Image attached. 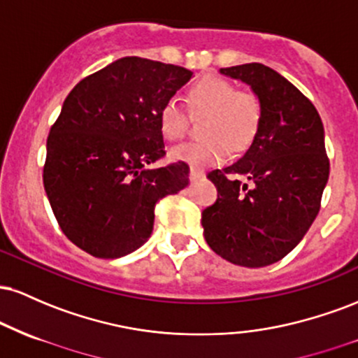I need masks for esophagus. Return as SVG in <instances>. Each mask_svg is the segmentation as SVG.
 I'll use <instances>...</instances> for the list:
<instances>
[{
    "label": "esophagus",
    "instance_id": "obj_1",
    "mask_svg": "<svg viewBox=\"0 0 358 358\" xmlns=\"http://www.w3.org/2000/svg\"><path fill=\"white\" fill-rule=\"evenodd\" d=\"M203 176V171L196 170V168H190V180H199Z\"/></svg>",
    "mask_w": 358,
    "mask_h": 358
}]
</instances>
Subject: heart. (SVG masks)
<instances>
[{
    "instance_id": "heart-1",
    "label": "heart",
    "mask_w": 358,
    "mask_h": 358,
    "mask_svg": "<svg viewBox=\"0 0 358 358\" xmlns=\"http://www.w3.org/2000/svg\"><path fill=\"white\" fill-rule=\"evenodd\" d=\"M193 117H205L202 141L188 143L171 151L178 162L193 168H207L224 162L229 155L242 153L252 145L262 124L261 97L252 90H239L232 80L205 76L187 90ZM162 136L170 143L182 141L190 131V117L175 99H168L158 110Z\"/></svg>"
}]
</instances>
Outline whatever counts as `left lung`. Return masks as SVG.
Returning <instances> with one entry per match:
<instances>
[{
	"label": "left lung",
	"instance_id": "1",
	"mask_svg": "<svg viewBox=\"0 0 358 358\" xmlns=\"http://www.w3.org/2000/svg\"><path fill=\"white\" fill-rule=\"evenodd\" d=\"M220 72L249 84L264 114L239 162L207 173L219 195L202 212L203 236L225 261L262 268L296 248L318 215L330 175L323 122L305 94L266 65Z\"/></svg>",
	"mask_w": 358,
	"mask_h": 358
}]
</instances>
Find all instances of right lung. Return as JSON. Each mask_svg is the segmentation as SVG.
<instances>
[{
  "mask_svg": "<svg viewBox=\"0 0 358 358\" xmlns=\"http://www.w3.org/2000/svg\"><path fill=\"white\" fill-rule=\"evenodd\" d=\"M192 71L124 57L71 90L47 138L43 187L62 232L99 259H116L150 239L155 207L188 185L185 162L165 158L158 110Z\"/></svg>",
  "mask_w": 358,
  "mask_h": 358,
  "instance_id": "1",
  "label": "right lung"
}]
</instances>
